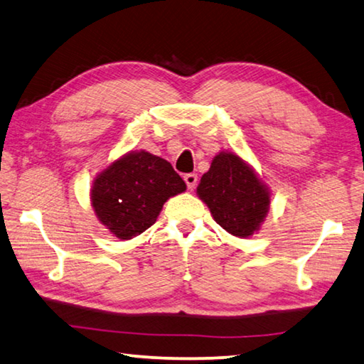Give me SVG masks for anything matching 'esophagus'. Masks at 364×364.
<instances>
[{
  "label": "esophagus",
  "instance_id": "1",
  "mask_svg": "<svg viewBox=\"0 0 364 364\" xmlns=\"http://www.w3.org/2000/svg\"><path fill=\"white\" fill-rule=\"evenodd\" d=\"M183 181H186L188 188H195L196 182H198V176H196V174H186V176H183Z\"/></svg>",
  "mask_w": 364,
  "mask_h": 364
}]
</instances>
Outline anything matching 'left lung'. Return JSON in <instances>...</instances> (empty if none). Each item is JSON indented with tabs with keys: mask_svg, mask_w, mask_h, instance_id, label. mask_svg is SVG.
<instances>
[{
	"mask_svg": "<svg viewBox=\"0 0 364 364\" xmlns=\"http://www.w3.org/2000/svg\"><path fill=\"white\" fill-rule=\"evenodd\" d=\"M196 193L208 205L214 220L240 238L259 230L270 206L269 190L256 172L230 151L214 156Z\"/></svg>",
	"mask_w": 364,
	"mask_h": 364,
	"instance_id": "left-lung-1",
	"label": "left lung"
}]
</instances>
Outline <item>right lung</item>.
Listing matches in <instances>:
<instances>
[{
  "label": "right lung",
  "instance_id": "obj_1",
  "mask_svg": "<svg viewBox=\"0 0 364 364\" xmlns=\"http://www.w3.org/2000/svg\"><path fill=\"white\" fill-rule=\"evenodd\" d=\"M186 188L166 159L144 150L131 151L100 172L91 201L99 220L114 237L131 240L155 224L164 203Z\"/></svg>",
  "mask_w": 364,
  "mask_h": 364
}]
</instances>
